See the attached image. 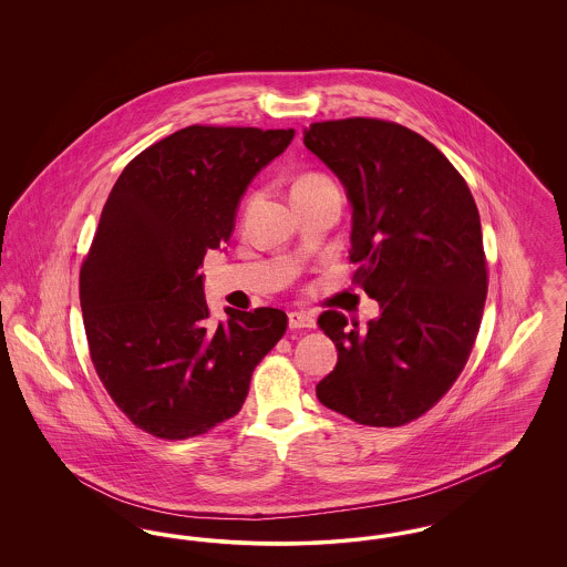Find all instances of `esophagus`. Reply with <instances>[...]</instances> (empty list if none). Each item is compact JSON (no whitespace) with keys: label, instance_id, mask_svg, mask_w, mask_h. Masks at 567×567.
Returning a JSON list of instances; mask_svg holds the SVG:
<instances>
[{"label":"esophagus","instance_id":"obj_1","mask_svg":"<svg viewBox=\"0 0 567 567\" xmlns=\"http://www.w3.org/2000/svg\"><path fill=\"white\" fill-rule=\"evenodd\" d=\"M315 319L308 312H289V327L291 329H312Z\"/></svg>","mask_w":567,"mask_h":567}]
</instances>
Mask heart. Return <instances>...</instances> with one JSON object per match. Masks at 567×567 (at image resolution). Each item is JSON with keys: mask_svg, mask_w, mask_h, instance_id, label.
Segmentation results:
<instances>
[{"mask_svg": "<svg viewBox=\"0 0 567 567\" xmlns=\"http://www.w3.org/2000/svg\"><path fill=\"white\" fill-rule=\"evenodd\" d=\"M321 183H329L324 176L321 174H306V176H301L299 181L296 183V187H310V185H321ZM293 187V189H296Z\"/></svg>", "mask_w": 567, "mask_h": 567, "instance_id": "heart-1", "label": "heart"}]
</instances>
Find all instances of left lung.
I'll return each instance as SVG.
<instances>
[{"label":"left lung","instance_id":"obj_1","mask_svg":"<svg viewBox=\"0 0 567 567\" xmlns=\"http://www.w3.org/2000/svg\"><path fill=\"white\" fill-rule=\"evenodd\" d=\"M303 144L352 206V282L380 306L361 327L324 310L338 363L317 398L354 423L400 427L442 400L476 342L486 299L481 216L430 140L382 118L312 123Z\"/></svg>","mask_w":567,"mask_h":567}]
</instances>
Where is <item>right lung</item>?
<instances>
[{
  "instance_id": "right-lung-1",
  "label": "right lung",
  "mask_w": 567,
  "mask_h": 567,
  "mask_svg": "<svg viewBox=\"0 0 567 567\" xmlns=\"http://www.w3.org/2000/svg\"><path fill=\"white\" fill-rule=\"evenodd\" d=\"M293 135L190 125L144 148L110 190L82 261V319L97 377L142 432L187 440L236 416L255 365L285 336L278 308L210 321L199 268Z\"/></svg>"
}]
</instances>
